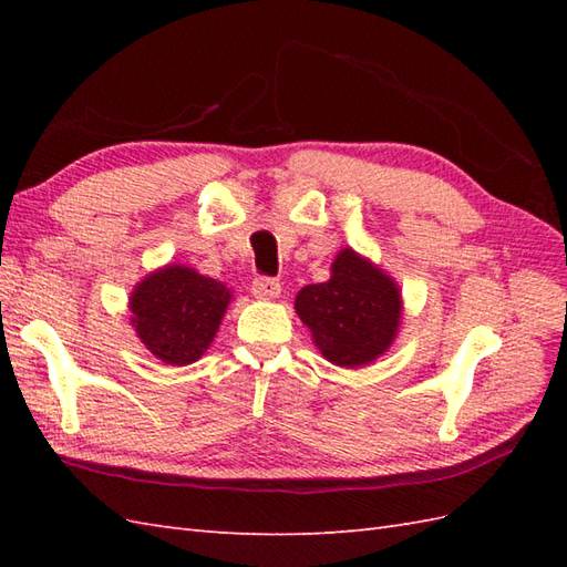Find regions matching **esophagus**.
Segmentation results:
<instances>
[{
    "label": "esophagus",
    "instance_id": "esophagus-1",
    "mask_svg": "<svg viewBox=\"0 0 567 567\" xmlns=\"http://www.w3.org/2000/svg\"><path fill=\"white\" fill-rule=\"evenodd\" d=\"M282 287L277 280H272V277H258L256 282H252V295H256V299H268V302H272V299L280 297Z\"/></svg>",
    "mask_w": 567,
    "mask_h": 567
}]
</instances>
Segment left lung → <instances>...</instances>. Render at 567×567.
<instances>
[{
    "instance_id": "1",
    "label": "left lung",
    "mask_w": 567,
    "mask_h": 567,
    "mask_svg": "<svg viewBox=\"0 0 567 567\" xmlns=\"http://www.w3.org/2000/svg\"><path fill=\"white\" fill-rule=\"evenodd\" d=\"M295 311L329 363L365 368L390 351L402 327V290L380 265L339 250L327 282L297 292Z\"/></svg>"
}]
</instances>
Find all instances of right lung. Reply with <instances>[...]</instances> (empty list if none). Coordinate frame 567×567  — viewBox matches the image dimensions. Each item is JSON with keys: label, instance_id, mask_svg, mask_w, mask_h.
<instances>
[{"label": "right lung", "instance_id": "right-lung-1", "mask_svg": "<svg viewBox=\"0 0 567 567\" xmlns=\"http://www.w3.org/2000/svg\"><path fill=\"white\" fill-rule=\"evenodd\" d=\"M234 292L187 265H163L128 297L131 327L165 365H189L212 346Z\"/></svg>", "mask_w": 567, "mask_h": 567}]
</instances>
